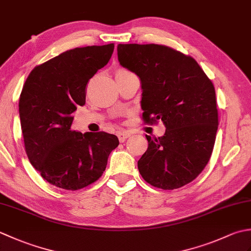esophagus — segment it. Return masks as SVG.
I'll use <instances>...</instances> for the list:
<instances>
[{
	"mask_svg": "<svg viewBox=\"0 0 251 251\" xmlns=\"http://www.w3.org/2000/svg\"><path fill=\"white\" fill-rule=\"evenodd\" d=\"M129 134H127V132H119V134H117V137H119V140L121 141V142H124L127 138H129Z\"/></svg>",
	"mask_w": 251,
	"mask_h": 251,
	"instance_id": "1",
	"label": "esophagus"
}]
</instances>
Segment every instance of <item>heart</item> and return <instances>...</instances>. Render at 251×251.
I'll return each instance as SVG.
<instances>
[{
	"instance_id": "obj_1",
	"label": "heart",
	"mask_w": 251,
	"mask_h": 251,
	"mask_svg": "<svg viewBox=\"0 0 251 251\" xmlns=\"http://www.w3.org/2000/svg\"><path fill=\"white\" fill-rule=\"evenodd\" d=\"M124 72H127V70H125V69H117V70L115 71V75H117V74H121V73H124Z\"/></svg>"
}]
</instances>
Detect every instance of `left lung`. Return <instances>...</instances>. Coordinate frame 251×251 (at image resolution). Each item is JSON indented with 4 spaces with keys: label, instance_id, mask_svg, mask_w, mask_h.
Segmentation results:
<instances>
[{
    "label": "left lung",
    "instance_id": "8db88e82",
    "mask_svg": "<svg viewBox=\"0 0 251 251\" xmlns=\"http://www.w3.org/2000/svg\"><path fill=\"white\" fill-rule=\"evenodd\" d=\"M121 65L140 77L142 119L163 121V137L146 135L148 150L138 169L163 190L190 183L209 162L218 129L214 84L194 58L158 44H119Z\"/></svg>",
    "mask_w": 251,
    "mask_h": 251
}]
</instances>
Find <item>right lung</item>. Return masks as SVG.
Here are the masks:
<instances>
[{"label": "right lung", "instance_id": "obj_1", "mask_svg": "<svg viewBox=\"0 0 251 251\" xmlns=\"http://www.w3.org/2000/svg\"><path fill=\"white\" fill-rule=\"evenodd\" d=\"M114 44L76 47L34 67L19 98L25 153L44 180L76 191L97 181L105 170L115 135L72 129L73 112L83 106L86 86L109 62Z\"/></svg>", "mask_w": 251, "mask_h": 251}]
</instances>
